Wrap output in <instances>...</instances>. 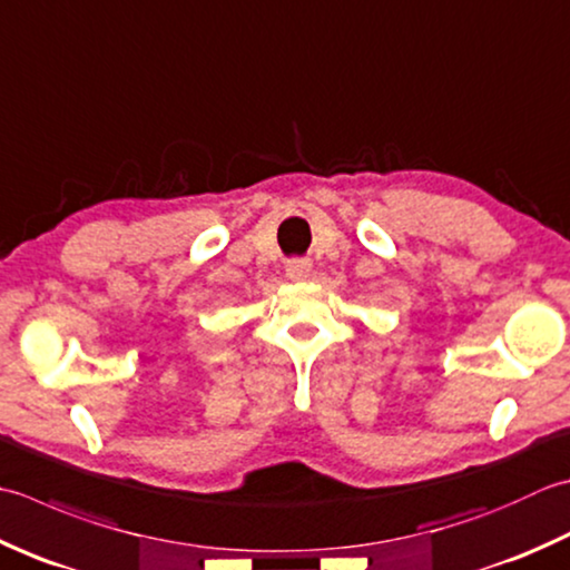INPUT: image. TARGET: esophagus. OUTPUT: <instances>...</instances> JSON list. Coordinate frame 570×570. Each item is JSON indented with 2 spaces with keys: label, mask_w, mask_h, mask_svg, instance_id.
<instances>
[{
  "label": "esophagus",
  "mask_w": 570,
  "mask_h": 570,
  "mask_svg": "<svg viewBox=\"0 0 570 570\" xmlns=\"http://www.w3.org/2000/svg\"><path fill=\"white\" fill-rule=\"evenodd\" d=\"M311 274V262L308 259H288L286 262V276L292 282H306Z\"/></svg>",
  "instance_id": "34e87169"
}]
</instances>
